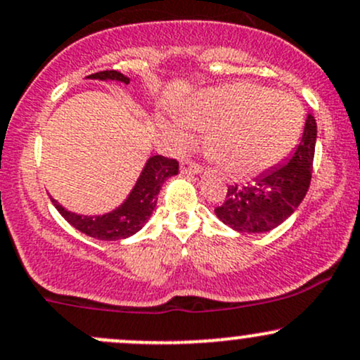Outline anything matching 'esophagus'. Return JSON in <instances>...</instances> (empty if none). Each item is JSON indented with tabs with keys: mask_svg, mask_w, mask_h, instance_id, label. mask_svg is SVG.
Segmentation results:
<instances>
[{
	"mask_svg": "<svg viewBox=\"0 0 360 360\" xmlns=\"http://www.w3.org/2000/svg\"><path fill=\"white\" fill-rule=\"evenodd\" d=\"M202 170V165L196 164L195 160H190V158H184V160L181 162V172L183 174H200Z\"/></svg>",
	"mask_w": 360,
	"mask_h": 360,
	"instance_id": "34e87169",
	"label": "esophagus"
}]
</instances>
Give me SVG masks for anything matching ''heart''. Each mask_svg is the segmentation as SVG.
I'll return each mask as SVG.
<instances>
[{
    "label": "heart",
    "instance_id": "b5f03b06",
    "mask_svg": "<svg viewBox=\"0 0 360 360\" xmlns=\"http://www.w3.org/2000/svg\"><path fill=\"white\" fill-rule=\"evenodd\" d=\"M188 126L207 131V148L236 177L274 167L293 150L304 127V108L288 93L255 82L200 91L183 108ZM188 139V129H176Z\"/></svg>",
    "mask_w": 360,
    "mask_h": 360
}]
</instances>
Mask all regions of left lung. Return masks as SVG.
I'll return each mask as SVG.
<instances>
[{
    "label": "left lung",
    "instance_id": "obj_1",
    "mask_svg": "<svg viewBox=\"0 0 360 360\" xmlns=\"http://www.w3.org/2000/svg\"><path fill=\"white\" fill-rule=\"evenodd\" d=\"M316 138V119L309 113L300 145L288 162L255 177L247 186H229L226 202L215 207V215L240 233L257 234L278 228L307 195Z\"/></svg>",
    "mask_w": 360,
    "mask_h": 360
}]
</instances>
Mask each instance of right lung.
I'll return each instance as SVG.
<instances>
[{
	"label": "right lung",
	"instance_id": "1",
	"mask_svg": "<svg viewBox=\"0 0 360 360\" xmlns=\"http://www.w3.org/2000/svg\"><path fill=\"white\" fill-rule=\"evenodd\" d=\"M88 77L129 84V77L117 70H101L88 75ZM177 172H179V162L176 158H167L162 157V155L150 157L126 202L117 207L115 210H112L110 214L77 215L74 212L63 209L56 200L51 198V202L56 207V210L62 214V217L81 233L105 241L124 240V238H129L134 233H138L145 226L155 205H157V196L162 190V184L170 176H176Z\"/></svg>",
	"mask_w": 360,
	"mask_h": 360
}]
</instances>
